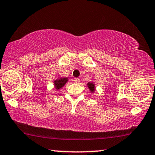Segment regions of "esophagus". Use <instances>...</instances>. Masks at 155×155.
<instances>
[{"label":"esophagus","mask_w":155,"mask_h":155,"mask_svg":"<svg viewBox=\"0 0 155 155\" xmlns=\"http://www.w3.org/2000/svg\"><path fill=\"white\" fill-rule=\"evenodd\" d=\"M73 81H74L75 83H79V79H78V78H74Z\"/></svg>","instance_id":"esophagus-1"}]
</instances>
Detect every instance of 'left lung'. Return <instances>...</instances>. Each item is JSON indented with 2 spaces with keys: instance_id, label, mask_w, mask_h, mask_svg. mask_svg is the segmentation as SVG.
I'll use <instances>...</instances> for the list:
<instances>
[{
  "instance_id": "left-lung-1",
  "label": "left lung",
  "mask_w": 155,
  "mask_h": 155,
  "mask_svg": "<svg viewBox=\"0 0 155 155\" xmlns=\"http://www.w3.org/2000/svg\"><path fill=\"white\" fill-rule=\"evenodd\" d=\"M87 87L89 88V90H90V91L92 93H94V92L95 91V86L94 82H92V81H90V82L87 84Z\"/></svg>"
}]
</instances>
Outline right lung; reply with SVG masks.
<instances>
[{
	"label": "right lung",
	"instance_id": "1",
	"mask_svg": "<svg viewBox=\"0 0 155 155\" xmlns=\"http://www.w3.org/2000/svg\"><path fill=\"white\" fill-rule=\"evenodd\" d=\"M68 79L66 77H59L54 81V85L56 90H60L62 87H63L64 85L67 83Z\"/></svg>",
	"mask_w": 155,
	"mask_h": 155
}]
</instances>
